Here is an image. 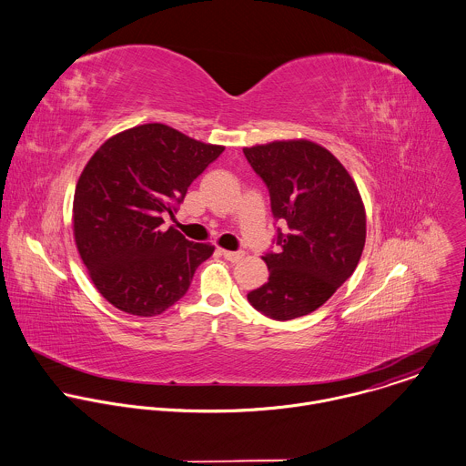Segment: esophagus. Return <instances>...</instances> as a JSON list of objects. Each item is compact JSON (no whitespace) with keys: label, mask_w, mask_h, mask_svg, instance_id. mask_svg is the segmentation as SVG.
Instances as JSON below:
<instances>
[{"label":"esophagus","mask_w":466,"mask_h":466,"mask_svg":"<svg viewBox=\"0 0 466 466\" xmlns=\"http://www.w3.org/2000/svg\"><path fill=\"white\" fill-rule=\"evenodd\" d=\"M221 254H223V258L227 259V261H230V263H238V261H241L243 259V256H245V252L243 250H221Z\"/></svg>","instance_id":"esophagus-1"}]
</instances>
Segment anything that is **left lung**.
Here are the masks:
<instances>
[{"label": "left lung", "instance_id": "1", "mask_svg": "<svg viewBox=\"0 0 466 466\" xmlns=\"http://www.w3.org/2000/svg\"><path fill=\"white\" fill-rule=\"evenodd\" d=\"M245 157L265 181L278 228L268 252V281L248 292L261 314L289 321L318 310L354 274L367 238L360 190L325 147L309 139L245 147Z\"/></svg>", "mask_w": 466, "mask_h": 466}]
</instances>
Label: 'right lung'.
I'll return each instance as SVG.
<instances>
[{
	"mask_svg": "<svg viewBox=\"0 0 466 466\" xmlns=\"http://www.w3.org/2000/svg\"><path fill=\"white\" fill-rule=\"evenodd\" d=\"M225 150L163 123H147L108 137L85 165L74 192L77 252L99 294L141 318L179 301L196 268L212 256L174 227L161 230L190 183Z\"/></svg>",
	"mask_w": 466,
	"mask_h": 466,
	"instance_id": "obj_1",
	"label": "right lung"
}]
</instances>
